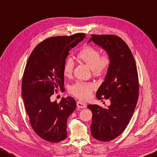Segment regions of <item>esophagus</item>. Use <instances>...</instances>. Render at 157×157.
Listing matches in <instances>:
<instances>
[{
	"label": "esophagus",
	"mask_w": 157,
	"mask_h": 157,
	"mask_svg": "<svg viewBox=\"0 0 157 157\" xmlns=\"http://www.w3.org/2000/svg\"><path fill=\"white\" fill-rule=\"evenodd\" d=\"M76 106H77L78 108L84 109V108H86V103H85V102L78 101L77 102H76Z\"/></svg>",
	"instance_id": "obj_1"
}]
</instances>
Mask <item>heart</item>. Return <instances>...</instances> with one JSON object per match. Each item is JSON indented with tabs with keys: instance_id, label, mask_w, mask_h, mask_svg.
I'll use <instances>...</instances> for the list:
<instances>
[{
	"instance_id": "1",
	"label": "heart",
	"mask_w": 157,
	"mask_h": 157,
	"mask_svg": "<svg viewBox=\"0 0 157 157\" xmlns=\"http://www.w3.org/2000/svg\"><path fill=\"white\" fill-rule=\"evenodd\" d=\"M77 58L81 62L86 64L92 70L94 76H102L108 72L111 58L108 53L101 55L99 50L90 45L84 47L77 54ZM74 69V62L71 59H68L64 64L63 73L64 76L70 78ZM94 89L92 83L77 82L70 88V93L81 100H86L91 96Z\"/></svg>"
}]
</instances>
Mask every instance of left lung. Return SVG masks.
<instances>
[{"label":"left lung","mask_w":157,"mask_h":157,"mask_svg":"<svg viewBox=\"0 0 157 157\" xmlns=\"http://www.w3.org/2000/svg\"><path fill=\"white\" fill-rule=\"evenodd\" d=\"M104 48L110 55L111 64L105 81L97 92L98 99L110 101L108 108L89 105L93 113L91 135L95 139L107 142L117 138L129 123L139 98L137 68L128 45L114 34H91L89 43Z\"/></svg>","instance_id":"obj_1"}]
</instances>
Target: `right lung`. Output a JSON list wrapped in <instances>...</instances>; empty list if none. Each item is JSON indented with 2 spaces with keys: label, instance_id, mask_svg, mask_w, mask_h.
I'll use <instances>...</instances> for the list:
<instances>
[{
  "label": "right lung",
  "instance_id": "obj_1",
  "mask_svg": "<svg viewBox=\"0 0 157 157\" xmlns=\"http://www.w3.org/2000/svg\"><path fill=\"white\" fill-rule=\"evenodd\" d=\"M85 37V33H76L48 38L34 48L26 63L22 81L25 110L34 131L48 142L67 138V121L76 109V101L71 97L59 103L50 98L64 86L63 68L68 51Z\"/></svg>",
  "mask_w": 157,
  "mask_h": 157
}]
</instances>
